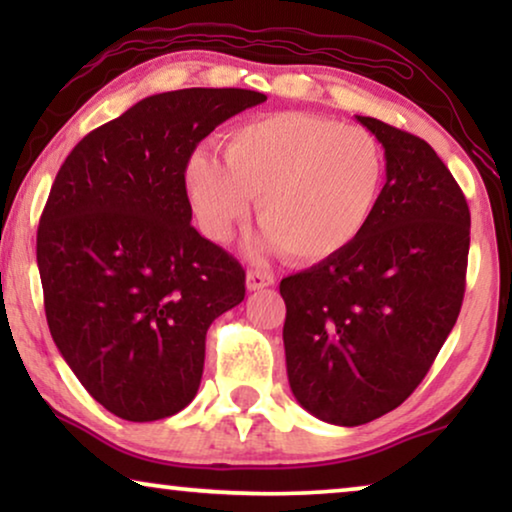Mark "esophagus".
Masks as SVG:
<instances>
[{"label":"esophagus","mask_w":512,"mask_h":512,"mask_svg":"<svg viewBox=\"0 0 512 512\" xmlns=\"http://www.w3.org/2000/svg\"><path fill=\"white\" fill-rule=\"evenodd\" d=\"M275 284V275H270V272H263V270H249L247 272V289L249 291H261L265 286H272Z\"/></svg>","instance_id":"34e87169"}]
</instances>
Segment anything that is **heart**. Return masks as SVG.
Returning a JSON list of instances; mask_svg holds the SVG:
<instances>
[{
    "instance_id": "b5f03b06",
    "label": "heart",
    "mask_w": 512,
    "mask_h": 512,
    "mask_svg": "<svg viewBox=\"0 0 512 512\" xmlns=\"http://www.w3.org/2000/svg\"><path fill=\"white\" fill-rule=\"evenodd\" d=\"M223 162L195 151L186 163L202 233L226 242L258 198L270 244L296 263H324L352 247L373 219L387 174L373 132L303 111L237 125L223 139Z\"/></svg>"
}]
</instances>
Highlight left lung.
I'll use <instances>...</instances> for the list:
<instances>
[{"mask_svg":"<svg viewBox=\"0 0 512 512\" xmlns=\"http://www.w3.org/2000/svg\"><path fill=\"white\" fill-rule=\"evenodd\" d=\"M384 146L387 184L347 251L284 277L286 373L314 417L359 426L419 387L457 324L471 212L424 139L356 116Z\"/></svg>","mask_w":512,"mask_h":512,"instance_id":"1","label":"left lung"}]
</instances>
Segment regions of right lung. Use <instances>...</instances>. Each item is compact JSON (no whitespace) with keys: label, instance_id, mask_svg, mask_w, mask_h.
I'll use <instances>...</instances> for the list:
<instances>
[{"label":"right lung","instance_id":"1","mask_svg":"<svg viewBox=\"0 0 512 512\" xmlns=\"http://www.w3.org/2000/svg\"><path fill=\"white\" fill-rule=\"evenodd\" d=\"M268 100L244 88L151 95L88 132L37 230L46 321L97 403L128 422L198 394L207 328L244 300L237 258L191 226L184 172L216 125Z\"/></svg>","mask_w":512,"mask_h":512}]
</instances>
